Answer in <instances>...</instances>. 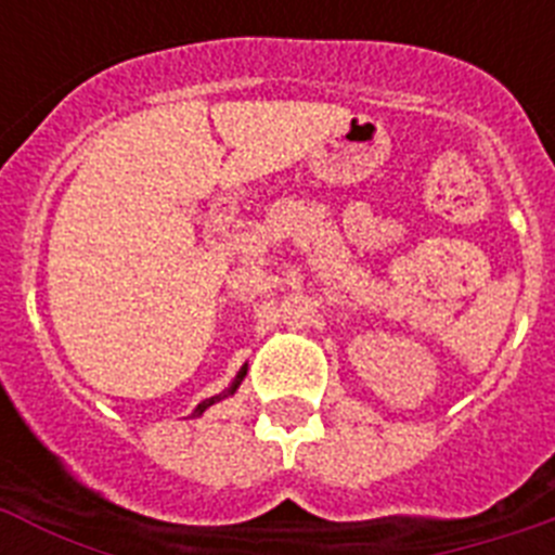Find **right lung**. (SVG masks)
I'll return each mask as SVG.
<instances>
[{"instance_id":"right-lung-1","label":"right lung","mask_w":555,"mask_h":555,"mask_svg":"<svg viewBox=\"0 0 555 555\" xmlns=\"http://www.w3.org/2000/svg\"><path fill=\"white\" fill-rule=\"evenodd\" d=\"M244 375H247V370H242V372H238V375H235L233 386H230V389H228V391H224V395H219V397H210V400H205V403H199V405H197V411H194V416H199V414H203V411H205V409H208V405H214V403H217V400H222V397L233 395V391H235V389H238V384H242V380H244Z\"/></svg>"}]
</instances>
